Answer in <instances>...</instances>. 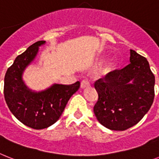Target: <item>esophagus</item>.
<instances>
[{
	"instance_id": "esophagus-1",
	"label": "esophagus",
	"mask_w": 159,
	"mask_h": 159,
	"mask_svg": "<svg viewBox=\"0 0 159 159\" xmlns=\"http://www.w3.org/2000/svg\"><path fill=\"white\" fill-rule=\"evenodd\" d=\"M88 86H91V82H89L88 80H83L81 82V88L84 89L88 87Z\"/></svg>"
}]
</instances>
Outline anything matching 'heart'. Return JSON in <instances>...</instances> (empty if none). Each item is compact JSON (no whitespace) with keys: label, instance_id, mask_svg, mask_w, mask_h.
<instances>
[{"label":"heart","instance_id":"obj_1","mask_svg":"<svg viewBox=\"0 0 159 159\" xmlns=\"http://www.w3.org/2000/svg\"><path fill=\"white\" fill-rule=\"evenodd\" d=\"M101 63H102V62H101ZM101 63H100V64H101ZM110 69H111V65H108V66L106 67V68L104 69V71H105V72H109Z\"/></svg>","mask_w":159,"mask_h":159}]
</instances>
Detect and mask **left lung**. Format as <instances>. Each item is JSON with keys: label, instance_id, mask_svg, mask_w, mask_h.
I'll return each instance as SVG.
<instances>
[{"label": "left lung", "instance_id": "1", "mask_svg": "<svg viewBox=\"0 0 159 159\" xmlns=\"http://www.w3.org/2000/svg\"><path fill=\"white\" fill-rule=\"evenodd\" d=\"M130 63L95 82L98 99L94 113L100 124L113 131H124L137 124L154 99L155 77L149 62L130 50Z\"/></svg>", "mask_w": 159, "mask_h": 159}]
</instances>
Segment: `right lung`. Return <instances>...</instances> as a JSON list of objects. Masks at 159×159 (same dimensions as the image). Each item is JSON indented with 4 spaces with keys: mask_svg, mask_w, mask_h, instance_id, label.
<instances>
[{
    "mask_svg": "<svg viewBox=\"0 0 159 159\" xmlns=\"http://www.w3.org/2000/svg\"><path fill=\"white\" fill-rule=\"evenodd\" d=\"M45 43V41L35 42L18 55L4 80V95L10 112L23 124L36 130L57 122L68 100L80 87V82H77L72 85L54 84L38 92L28 88L22 78L24 71L34 60L39 46Z\"/></svg>",
    "mask_w": 159,
    "mask_h": 159,
    "instance_id": "right-lung-1",
    "label": "right lung"
}]
</instances>
